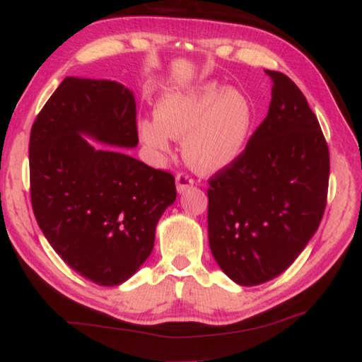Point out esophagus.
Wrapping results in <instances>:
<instances>
[{
  "instance_id": "34e87169",
  "label": "esophagus",
  "mask_w": 362,
  "mask_h": 362,
  "mask_svg": "<svg viewBox=\"0 0 362 362\" xmlns=\"http://www.w3.org/2000/svg\"><path fill=\"white\" fill-rule=\"evenodd\" d=\"M193 185V180L189 177L187 173H178L177 175V190L180 193L187 192Z\"/></svg>"
}]
</instances>
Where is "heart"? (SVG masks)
<instances>
[{"label":"heart","instance_id":"heart-1","mask_svg":"<svg viewBox=\"0 0 362 362\" xmlns=\"http://www.w3.org/2000/svg\"><path fill=\"white\" fill-rule=\"evenodd\" d=\"M255 124L249 98L235 89L206 81L160 98L156 117L139 120L140 140L156 156H168L175 139L182 156L201 173L226 170L242 158Z\"/></svg>","mask_w":362,"mask_h":362}]
</instances>
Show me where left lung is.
<instances>
[{
  "instance_id": "obj_1",
  "label": "left lung",
  "mask_w": 362,
  "mask_h": 362,
  "mask_svg": "<svg viewBox=\"0 0 362 362\" xmlns=\"http://www.w3.org/2000/svg\"><path fill=\"white\" fill-rule=\"evenodd\" d=\"M272 78L269 113L234 166L208 181V242L238 286H259L300 255L325 213L329 149L306 98L287 75Z\"/></svg>"
}]
</instances>
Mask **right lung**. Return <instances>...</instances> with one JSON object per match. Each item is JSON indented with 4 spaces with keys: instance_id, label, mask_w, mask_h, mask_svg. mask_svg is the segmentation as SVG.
<instances>
[{
    "instance_id": "right-lung-1",
    "label": "right lung",
    "mask_w": 362,
    "mask_h": 362,
    "mask_svg": "<svg viewBox=\"0 0 362 362\" xmlns=\"http://www.w3.org/2000/svg\"><path fill=\"white\" fill-rule=\"evenodd\" d=\"M136 148V101L110 80L66 76L30 134V193L39 228L66 264L98 286L129 279L151 255L173 175L120 149Z\"/></svg>"
}]
</instances>
